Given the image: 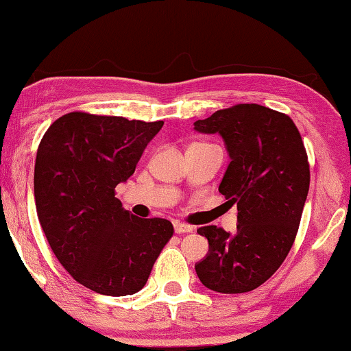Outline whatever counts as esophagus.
Here are the masks:
<instances>
[{
  "instance_id": "1",
  "label": "esophagus",
  "mask_w": 351,
  "mask_h": 351,
  "mask_svg": "<svg viewBox=\"0 0 351 351\" xmlns=\"http://www.w3.org/2000/svg\"><path fill=\"white\" fill-rule=\"evenodd\" d=\"M174 231L177 232V234H186V232H191L193 231V226L185 225V223L176 220L174 221Z\"/></svg>"
}]
</instances>
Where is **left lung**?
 <instances>
[{
	"label": "left lung",
	"mask_w": 351,
	"mask_h": 351,
	"mask_svg": "<svg viewBox=\"0 0 351 351\" xmlns=\"http://www.w3.org/2000/svg\"><path fill=\"white\" fill-rule=\"evenodd\" d=\"M225 141L230 165L218 191L237 204V231L202 226L209 253L196 263L201 283L217 293H247L282 266L298 234L311 169L301 134L288 115L260 104H237L195 121Z\"/></svg>",
	"instance_id": "8db88e82"
}]
</instances>
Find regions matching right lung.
<instances>
[{
    "label": "right lung",
    "instance_id": "1",
    "mask_svg": "<svg viewBox=\"0 0 351 351\" xmlns=\"http://www.w3.org/2000/svg\"><path fill=\"white\" fill-rule=\"evenodd\" d=\"M163 121L69 112L40 139L34 201L49 245L75 282L106 296L144 288L174 234L165 218L121 207L115 186L134 174Z\"/></svg>",
    "mask_w": 351,
    "mask_h": 351
}]
</instances>
